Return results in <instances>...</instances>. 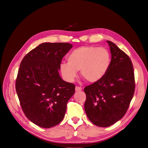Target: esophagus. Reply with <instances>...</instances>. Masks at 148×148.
Instances as JSON below:
<instances>
[{
	"label": "esophagus",
	"instance_id": "34e87169",
	"mask_svg": "<svg viewBox=\"0 0 148 148\" xmlns=\"http://www.w3.org/2000/svg\"><path fill=\"white\" fill-rule=\"evenodd\" d=\"M75 89H76V91H82V87H80L76 86V88H75Z\"/></svg>",
	"mask_w": 148,
	"mask_h": 148
}]
</instances>
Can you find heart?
I'll return each mask as SVG.
<instances>
[{
  "label": "heart",
  "instance_id": "b5f03b06",
  "mask_svg": "<svg viewBox=\"0 0 148 148\" xmlns=\"http://www.w3.org/2000/svg\"><path fill=\"white\" fill-rule=\"evenodd\" d=\"M111 54L106 47L84 46L73 50L68 56V62H62L60 71L67 82H72L80 71L87 82L95 83L101 79L111 64Z\"/></svg>",
  "mask_w": 148,
  "mask_h": 148
}]
</instances>
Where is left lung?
I'll list each match as a JSON object with an SVG mask.
<instances>
[{
	"label": "left lung",
	"mask_w": 148,
	"mask_h": 148,
	"mask_svg": "<svg viewBox=\"0 0 148 148\" xmlns=\"http://www.w3.org/2000/svg\"><path fill=\"white\" fill-rule=\"evenodd\" d=\"M111 64L105 76L84 88V108L94 125L107 127L125 116L135 89L133 65L129 57L116 44L107 41Z\"/></svg>",
	"instance_id": "left-lung-1"
}]
</instances>
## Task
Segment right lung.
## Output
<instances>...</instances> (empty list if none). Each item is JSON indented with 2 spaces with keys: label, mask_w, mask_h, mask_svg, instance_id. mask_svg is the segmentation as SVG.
Wrapping results in <instances>:
<instances>
[{
  "label": "right lung",
  "mask_w": 148,
  "mask_h": 148,
  "mask_svg": "<svg viewBox=\"0 0 148 148\" xmlns=\"http://www.w3.org/2000/svg\"><path fill=\"white\" fill-rule=\"evenodd\" d=\"M72 47L69 43H42L21 62L16 82L20 105L30 121L50 128L64 118L75 85L62 80L59 74L61 61Z\"/></svg>",
  "instance_id": "right-lung-1"
}]
</instances>
